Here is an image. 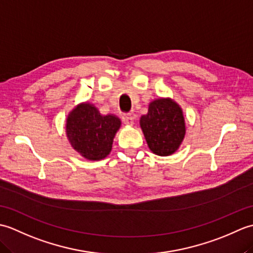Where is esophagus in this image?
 <instances>
[{
    "instance_id": "34e87169",
    "label": "esophagus",
    "mask_w": 253,
    "mask_h": 253,
    "mask_svg": "<svg viewBox=\"0 0 253 253\" xmlns=\"http://www.w3.org/2000/svg\"><path fill=\"white\" fill-rule=\"evenodd\" d=\"M133 121H135V117H133V115H131V114H126L123 116V122L128 126H132Z\"/></svg>"
}]
</instances>
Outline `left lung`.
Masks as SVG:
<instances>
[{
    "mask_svg": "<svg viewBox=\"0 0 253 253\" xmlns=\"http://www.w3.org/2000/svg\"><path fill=\"white\" fill-rule=\"evenodd\" d=\"M149 149L169 157L181 146L186 136V122L180 105L170 98H159L150 102L148 113L139 120Z\"/></svg>",
    "mask_w": 253,
    "mask_h": 253,
    "instance_id": "obj_1",
    "label": "left lung"
}]
</instances>
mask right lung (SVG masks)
<instances>
[{"mask_svg":"<svg viewBox=\"0 0 253 253\" xmlns=\"http://www.w3.org/2000/svg\"><path fill=\"white\" fill-rule=\"evenodd\" d=\"M122 121L114 114H101L90 102H82L68 113L65 130L72 148L88 161H101L112 151Z\"/></svg>","mask_w":253,"mask_h":253,"instance_id":"right-lung-1","label":"right lung"}]
</instances>
